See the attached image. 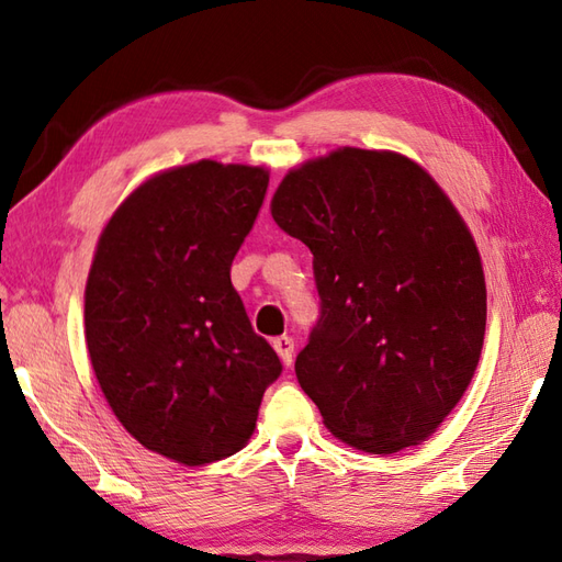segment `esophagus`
Here are the masks:
<instances>
[{"label": "esophagus", "instance_id": "obj_1", "mask_svg": "<svg viewBox=\"0 0 562 562\" xmlns=\"http://www.w3.org/2000/svg\"><path fill=\"white\" fill-rule=\"evenodd\" d=\"M272 348L278 350V355H280V360L284 362V364H292V357H294V338H290V336H280V338H274L272 340Z\"/></svg>", "mask_w": 562, "mask_h": 562}]
</instances>
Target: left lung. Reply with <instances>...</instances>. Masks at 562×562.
Listing matches in <instances>:
<instances>
[{"label": "left lung", "instance_id": "1", "mask_svg": "<svg viewBox=\"0 0 562 562\" xmlns=\"http://www.w3.org/2000/svg\"><path fill=\"white\" fill-rule=\"evenodd\" d=\"M272 220L314 254L321 316L294 372L338 439L417 445L469 389L485 336L479 248L415 161L345 147L290 171Z\"/></svg>", "mask_w": 562, "mask_h": 562}]
</instances>
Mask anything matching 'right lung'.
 Segmentation results:
<instances>
[{"label":"right lung","instance_id":"add662e5","mask_svg":"<svg viewBox=\"0 0 562 562\" xmlns=\"http://www.w3.org/2000/svg\"><path fill=\"white\" fill-rule=\"evenodd\" d=\"M266 193L256 166L188 164L142 183L99 238L83 302L93 372L127 432L178 463L241 449L282 374L229 274Z\"/></svg>","mask_w":562,"mask_h":562}]
</instances>
